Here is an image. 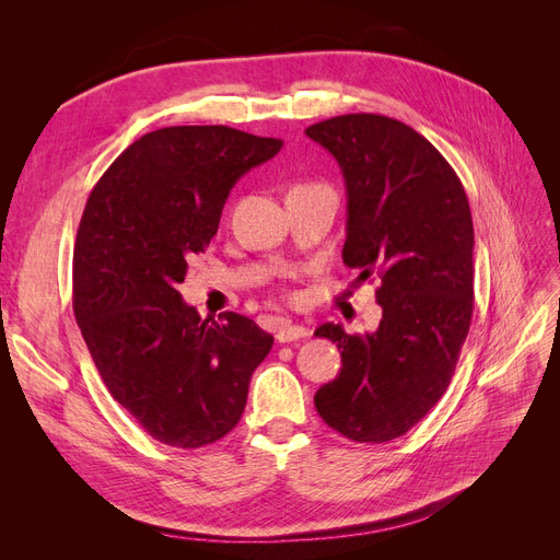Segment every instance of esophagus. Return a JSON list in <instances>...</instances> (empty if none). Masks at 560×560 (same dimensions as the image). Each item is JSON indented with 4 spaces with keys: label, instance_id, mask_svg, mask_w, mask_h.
<instances>
[{
    "label": "esophagus",
    "instance_id": "obj_1",
    "mask_svg": "<svg viewBox=\"0 0 560 560\" xmlns=\"http://www.w3.org/2000/svg\"><path fill=\"white\" fill-rule=\"evenodd\" d=\"M311 336V329H306L303 325H292V322H282L278 327V343H290V341H299V338Z\"/></svg>",
    "mask_w": 560,
    "mask_h": 560
}]
</instances>
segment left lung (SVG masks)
<instances>
[{
	"instance_id": "left-lung-1",
	"label": "left lung",
	"mask_w": 560,
	"mask_h": 560,
	"mask_svg": "<svg viewBox=\"0 0 560 560\" xmlns=\"http://www.w3.org/2000/svg\"><path fill=\"white\" fill-rule=\"evenodd\" d=\"M306 135L346 179L343 261L358 280L381 278L376 331L327 322L315 336L341 350V374L315 393V409L352 442L409 432L442 399L474 308V226L460 179L439 151L397 118L334 116Z\"/></svg>"
}]
</instances>
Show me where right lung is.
Listing matches in <instances>:
<instances>
[{
	"mask_svg": "<svg viewBox=\"0 0 560 560\" xmlns=\"http://www.w3.org/2000/svg\"><path fill=\"white\" fill-rule=\"evenodd\" d=\"M278 138L226 126L142 135L100 177L74 245V315L112 397L161 444L200 448L245 411L273 336L238 313L202 319L177 284L247 171Z\"/></svg>",
	"mask_w": 560,
	"mask_h": 560,
	"instance_id": "right-lung-1",
	"label": "right lung"
}]
</instances>
